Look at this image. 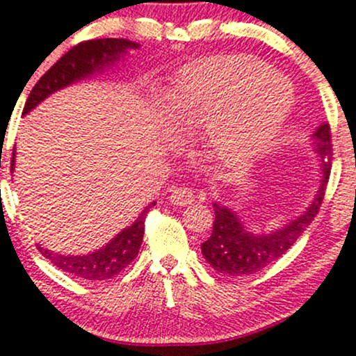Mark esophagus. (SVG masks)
Segmentation results:
<instances>
[{
  "instance_id": "1",
  "label": "esophagus",
  "mask_w": 356,
  "mask_h": 356,
  "mask_svg": "<svg viewBox=\"0 0 356 356\" xmlns=\"http://www.w3.org/2000/svg\"><path fill=\"white\" fill-rule=\"evenodd\" d=\"M168 200L172 201V204H177V207H188V204L194 201V191L191 188H186V186H181V188L172 189Z\"/></svg>"
}]
</instances>
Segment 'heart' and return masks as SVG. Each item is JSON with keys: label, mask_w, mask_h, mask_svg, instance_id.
Instances as JSON below:
<instances>
[{"label": "heart", "mask_w": 356, "mask_h": 356, "mask_svg": "<svg viewBox=\"0 0 356 356\" xmlns=\"http://www.w3.org/2000/svg\"><path fill=\"white\" fill-rule=\"evenodd\" d=\"M293 104V88L254 56L209 58L163 95L168 124L182 134L201 131L211 155L238 163L264 148Z\"/></svg>", "instance_id": "b5f03b06"}]
</instances>
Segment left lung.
Segmentation results:
<instances>
[{"mask_svg": "<svg viewBox=\"0 0 356 356\" xmlns=\"http://www.w3.org/2000/svg\"><path fill=\"white\" fill-rule=\"evenodd\" d=\"M312 140L316 147L314 149L321 156V186L310 207L290 223L271 234H254L230 208L218 203L213 204V232L208 241L201 244V252L215 271L227 276L254 275L278 261L312 223L323 204L324 191L331 174L332 143L327 122H323L316 129Z\"/></svg>", "mask_w": 356, "mask_h": 356, "instance_id": "obj_1", "label": "left lung"}]
</instances>
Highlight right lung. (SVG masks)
<instances>
[{
    "label": "right lung",
    "mask_w": 356,
    "mask_h": 356,
    "mask_svg": "<svg viewBox=\"0 0 356 356\" xmlns=\"http://www.w3.org/2000/svg\"><path fill=\"white\" fill-rule=\"evenodd\" d=\"M138 44L131 42L128 39H93L76 44L74 47L66 52L59 61L54 63L46 73L40 76L35 87L30 90V95L25 102L24 114H27L42 102L44 99L58 90L68 87L78 80L90 76V74L102 71L106 66H114L121 56L126 54L128 49H136ZM15 165V148L11 156V170ZM155 207V203L148 204L140 213L134 223L122 232H119L114 238L102 247L90 254L81 256H70V254H58L49 249H44L37 244L46 259H49L56 268L68 273L76 278L88 280V282H102L112 276L119 275L134 257L140 252L141 242L145 234V218H147L148 209Z\"/></svg>",
    "instance_id": "add662e5"
}]
</instances>
